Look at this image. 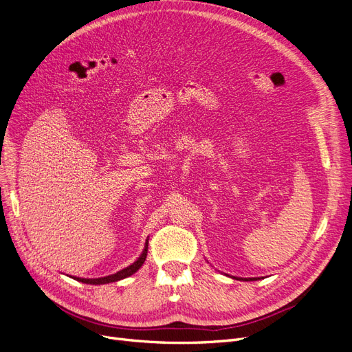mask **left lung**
I'll return each instance as SVG.
<instances>
[{"label":"left lung","instance_id":"obj_1","mask_svg":"<svg viewBox=\"0 0 352 352\" xmlns=\"http://www.w3.org/2000/svg\"><path fill=\"white\" fill-rule=\"evenodd\" d=\"M227 276H228V274H227ZM230 278L237 279V280H244V282H252V280H258V279H261V278H236V276H230Z\"/></svg>","mask_w":352,"mask_h":352}]
</instances>
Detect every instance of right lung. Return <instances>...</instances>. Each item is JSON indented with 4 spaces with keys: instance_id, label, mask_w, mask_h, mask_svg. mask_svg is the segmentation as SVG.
Wrapping results in <instances>:
<instances>
[{
    "instance_id": "1",
    "label": "right lung",
    "mask_w": 352,
    "mask_h": 352,
    "mask_svg": "<svg viewBox=\"0 0 352 352\" xmlns=\"http://www.w3.org/2000/svg\"><path fill=\"white\" fill-rule=\"evenodd\" d=\"M146 253H148V239L145 241V246H144V250L141 253V256L136 258V261L129 265L128 267L122 269L113 274H109V276H103V278H95V279H86V278H78V276H73V279L79 280L82 283H87V285H106V283H112V282H118V280H122L125 278H129L132 276V274L135 272H138L141 269V266L144 265L145 258H146Z\"/></svg>"
}]
</instances>
